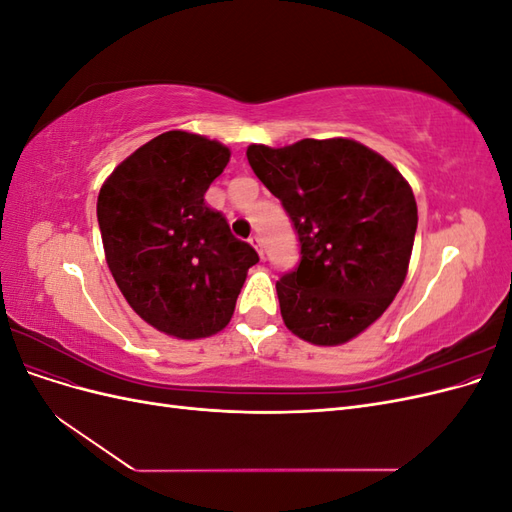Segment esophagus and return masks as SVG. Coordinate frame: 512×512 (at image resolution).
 Listing matches in <instances>:
<instances>
[{"label":"esophagus","instance_id":"obj_1","mask_svg":"<svg viewBox=\"0 0 512 512\" xmlns=\"http://www.w3.org/2000/svg\"><path fill=\"white\" fill-rule=\"evenodd\" d=\"M250 243H252L254 250L262 256V239H260V235H252V237H250Z\"/></svg>","mask_w":512,"mask_h":512}]
</instances>
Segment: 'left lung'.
<instances>
[{"mask_svg": "<svg viewBox=\"0 0 512 512\" xmlns=\"http://www.w3.org/2000/svg\"><path fill=\"white\" fill-rule=\"evenodd\" d=\"M299 237V265L275 284L286 327L337 346L365 331L406 280L418 224L399 170L348 138L247 149Z\"/></svg>", "mask_w": 512, "mask_h": 512, "instance_id": "obj_1", "label": "left lung"}]
</instances>
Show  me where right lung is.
Here are the masks:
<instances>
[{
	"mask_svg": "<svg viewBox=\"0 0 512 512\" xmlns=\"http://www.w3.org/2000/svg\"><path fill=\"white\" fill-rule=\"evenodd\" d=\"M230 151L190 132L138 147L102 185L98 224L119 290L158 331L198 339L230 322L247 269L258 262L205 192Z\"/></svg>",
	"mask_w": 512,
	"mask_h": 512,
	"instance_id": "1",
	"label": "right lung"
}]
</instances>
